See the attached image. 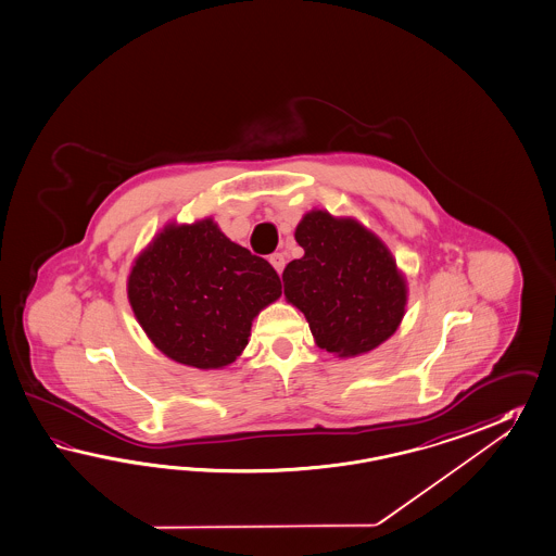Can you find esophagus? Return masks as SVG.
I'll use <instances>...</instances> for the list:
<instances>
[{
    "mask_svg": "<svg viewBox=\"0 0 556 556\" xmlns=\"http://www.w3.org/2000/svg\"><path fill=\"white\" fill-rule=\"evenodd\" d=\"M270 264L274 266V270L278 271V274H282L286 266V256L282 252H274L270 256Z\"/></svg>",
    "mask_w": 556,
    "mask_h": 556,
    "instance_id": "34e87169",
    "label": "esophagus"
}]
</instances>
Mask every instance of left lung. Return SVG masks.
<instances>
[{"label":"left lung","mask_w":556,"mask_h":556,"mask_svg":"<svg viewBox=\"0 0 556 556\" xmlns=\"http://www.w3.org/2000/svg\"><path fill=\"white\" fill-rule=\"evenodd\" d=\"M304 256L285 268V296L304 313L314 341L337 356L369 353L405 314L407 282L395 257L353 217L313 210L296 233Z\"/></svg>","instance_id":"1"}]
</instances>
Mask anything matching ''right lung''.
Instances as JSON below:
<instances>
[{"mask_svg": "<svg viewBox=\"0 0 556 556\" xmlns=\"http://www.w3.org/2000/svg\"><path fill=\"white\" fill-rule=\"evenodd\" d=\"M128 302L163 355L195 369H222L242 355L252 320L280 299V276L231 242L212 217L169 224L135 260Z\"/></svg>", "mask_w": 556, "mask_h": 556, "instance_id": "add662e5", "label": "right lung"}]
</instances>
